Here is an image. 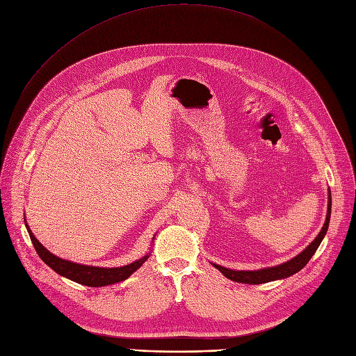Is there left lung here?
Wrapping results in <instances>:
<instances>
[{
  "mask_svg": "<svg viewBox=\"0 0 356 356\" xmlns=\"http://www.w3.org/2000/svg\"><path fill=\"white\" fill-rule=\"evenodd\" d=\"M329 204H327V215H326V221H324V225L318 236L308 244L305 249L296 257H292L291 260L285 261L282 265L272 266V268H265V269H259V270H233V269H227L224 266L215 265L212 264L216 269H218L224 276H227L228 280L236 281L240 284H250V285H257V284H266L270 281L276 280H285V277L300 272L307 264L308 260L313 257L316 250L318 249V245L321 240L324 238L327 233L329 222H330V213H332V193L329 189Z\"/></svg>",
  "mask_w": 356,
  "mask_h": 356,
  "instance_id": "8db88e82",
  "label": "left lung"
}]
</instances>
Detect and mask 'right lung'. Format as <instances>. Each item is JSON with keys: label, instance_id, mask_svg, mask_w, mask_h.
I'll return each mask as SVG.
<instances>
[{"label": "right lung", "instance_id": "obj_1", "mask_svg": "<svg viewBox=\"0 0 356 356\" xmlns=\"http://www.w3.org/2000/svg\"><path fill=\"white\" fill-rule=\"evenodd\" d=\"M27 233L30 236V240H32L35 250L38 252L39 257L48 265L51 269H54L56 273L60 276L68 277V280L81 284L86 286H106V285H112L120 281H125L128 277L140 269L144 261L149 257V254H145L144 257L138 259L132 264L127 266H120V268H99V266H87V265H80V264H74V261L60 259L55 254H52L48 249L39 243V240L33 236L32 229L29 228L27 222L24 221Z\"/></svg>", "mask_w": 356, "mask_h": 356}]
</instances>
